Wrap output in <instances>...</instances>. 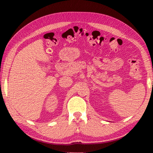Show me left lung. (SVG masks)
Instances as JSON below:
<instances>
[{
  "label": "left lung",
  "instance_id": "8db88e82",
  "mask_svg": "<svg viewBox=\"0 0 153 153\" xmlns=\"http://www.w3.org/2000/svg\"><path fill=\"white\" fill-rule=\"evenodd\" d=\"M152 85H153V82H152Z\"/></svg>",
  "mask_w": 153,
  "mask_h": 153
}]
</instances>
